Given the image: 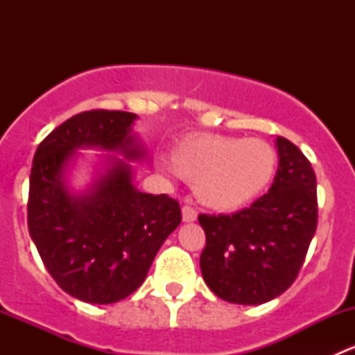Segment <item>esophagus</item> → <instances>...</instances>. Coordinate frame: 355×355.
Returning <instances> with one entry per match:
<instances>
[{
  "label": "esophagus",
  "instance_id": "1",
  "mask_svg": "<svg viewBox=\"0 0 355 355\" xmlns=\"http://www.w3.org/2000/svg\"><path fill=\"white\" fill-rule=\"evenodd\" d=\"M182 216H184V221H196L198 220V211L192 206H189V204H185L182 207Z\"/></svg>",
  "mask_w": 355,
  "mask_h": 355
}]
</instances>
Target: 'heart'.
I'll use <instances>...</instances> for the list:
<instances>
[{"label":"heart","instance_id":"1","mask_svg":"<svg viewBox=\"0 0 355 355\" xmlns=\"http://www.w3.org/2000/svg\"><path fill=\"white\" fill-rule=\"evenodd\" d=\"M170 163L182 178L194 184L206 206L228 211L266 191L277 171V153L259 139L191 134L175 142Z\"/></svg>","mask_w":355,"mask_h":355}]
</instances>
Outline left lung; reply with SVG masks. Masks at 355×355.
Here are the masks:
<instances>
[{"instance_id": "obj_1", "label": "left lung", "mask_w": 355, "mask_h": 355, "mask_svg": "<svg viewBox=\"0 0 355 355\" xmlns=\"http://www.w3.org/2000/svg\"><path fill=\"white\" fill-rule=\"evenodd\" d=\"M277 177L268 194L232 214H199L206 234L200 271L234 304H264L295 282L318 227L316 173L285 137L277 139Z\"/></svg>"}]
</instances>
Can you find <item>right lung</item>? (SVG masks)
<instances>
[{
  "label": "right lung",
  "mask_w": 355,
  "mask_h": 355,
  "mask_svg": "<svg viewBox=\"0 0 355 355\" xmlns=\"http://www.w3.org/2000/svg\"><path fill=\"white\" fill-rule=\"evenodd\" d=\"M134 113L91 110L73 114L37 146L28 182L27 227L46 270L75 299L111 304L146 280L161 244L180 225L182 211L168 194H142L130 168L114 161L89 196L73 198L62 170L75 148L99 146L135 159Z\"/></svg>",
  "instance_id": "obj_1"
}]
</instances>
